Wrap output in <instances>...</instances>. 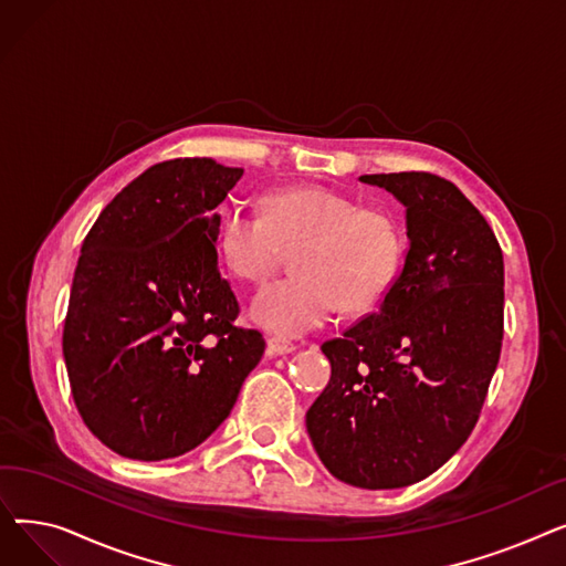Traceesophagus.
<instances>
[{"label": "esophagus", "mask_w": 566, "mask_h": 566, "mask_svg": "<svg viewBox=\"0 0 566 566\" xmlns=\"http://www.w3.org/2000/svg\"><path fill=\"white\" fill-rule=\"evenodd\" d=\"M295 346L293 342H289V339H282V337H271L268 339V346H265V353L271 355V358H275V355H284V353H293Z\"/></svg>", "instance_id": "34e87169"}]
</instances>
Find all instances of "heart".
I'll use <instances>...</instances> for the list:
<instances>
[{"label": "heart", "mask_w": 566, "mask_h": 566, "mask_svg": "<svg viewBox=\"0 0 566 566\" xmlns=\"http://www.w3.org/2000/svg\"><path fill=\"white\" fill-rule=\"evenodd\" d=\"M216 243L229 271L252 284L271 277L282 252L296 248L295 275L263 286L250 310L261 328L282 337L321 328L339 305L371 310L395 284L406 256V231L395 211L318 186L268 192L263 216L227 208Z\"/></svg>", "instance_id": "obj_1"}]
</instances>
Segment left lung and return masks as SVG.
I'll return each mask as SVG.
<instances>
[{"label": "left lung", "mask_w": 566, "mask_h": 566, "mask_svg": "<svg viewBox=\"0 0 566 566\" xmlns=\"http://www.w3.org/2000/svg\"><path fill=\"white\" fill-rule=\"evenodd\" d=\"M406 206L403 265L376 305L321 350L328 388L307 410L323 465L358 489L422 482L480 420L504 335L493 229L448 178L367 174Z\"/></svg>", "instance_id": "8db88e82"}]
</instances>
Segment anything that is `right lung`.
<instances>
[{
    "instance_id": "obj_1",
    "label": "right lung",
    "mask_w": 566,
    "mask_h": 566,
    "mask_svg": "<svg viewBox=\"0 0 566 566\" xmlns=\"http://www.w3.org/2000/svg\"><path fill=\"white\" fill-rule=\"evenodd\" d=\"M245 169L211 158L148 167L88 229L64 321L75 406L135 461L181 457L231 412L265 350L235 325L218 265L216 208Z\"/></svg>"
}]
</instances>
